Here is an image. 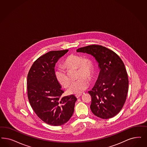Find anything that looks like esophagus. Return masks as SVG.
<instances>
[{
	"mask_svg": "<svg viewBox=\"0 0 147 147\" xmlns=\"http://www.w3.org/2000/svg\"><path fill=\"white\" fill-rule=\"evenodd\" d=\"M81 96V94H76V95H75V96H76L77 98H79Z\"/></svg>",
	"mask_w": 147,
	"mask_h": 147,
	"instance_id": "1",
	"label": "esophagus"
}]
</instances>
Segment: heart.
<instances>
[{"mask_svg": "<svg viewBox=\"0 0 147 147\" xmlns=\"http://www.w3.org/2000/svg\"><path fill=\"white\" fill-rule=\"evenodd\" d=\"M63 66L67 69L77 68L78 80L73 82L68 88L70 94H79L85 91L89 86V81L86 78L91 79L93 74V66L91 60L86 57L77 54H71L68 56L63 63ZM57 82L65 88L68 87L70 79L65 70L59 68L55 73Z\"/></svg>", "mask_w": 147, "mask_h": 147, "instance_id": "1", "label": "heart"}]
</instances>
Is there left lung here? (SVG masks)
<instances>
[{"label":"left lung","instance_id":"obj_1","mask_svg":"<svg viewBox=\"0 0 147 147\" xmlns=\"http://www.w3.org/2000/svg\"><path fill=\"white\" fill-rule=\"evenodd\" d=\"M76 51L93 56L100 69L95 85L88 91L92 112L102 119L115 116L124 106L128 92L129 79L123 62L113 51L100 45L81 47Z\"/></svg>","mask_w":147,"mask_h":147}]
</instances>
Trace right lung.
I'll return each instance as SVG.
<instances>
[{"label": "right lung", "instance_id": "obj_1", "mask_svg": "<svg viewBox=\"0 0 147 147\" xmlns=\"http://www.w3.org/2000/svg\"><path fill=\"white\" fill-rule=\"evenodd\" d=\"M68 51H51L41 56L34 62L27 76L31 107L42 121L54 126L69 121L77 100L73 94L62 96L64 91L55 76L56 62Z\"/></svg>", "mask_w": 147, "mask_h": 147}]
</instances>
